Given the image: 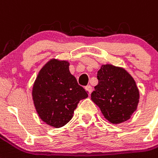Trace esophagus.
Here are the masks:
<instances>
[{
	"label": "esophagus",
	"instance_id": "esophagus-1",
	"mask_svg": "<svg viewBox=\"0 0 158 158\" xmlns=\"http://www.w3.org/2000/svg\"><path fill=\"white\" fill-rule=\"evenodd\" d=\"M85 89L87 90L88 94H89V95H90V93L92 92V87H91V85H86V86L85 87Z\"/></svg>",
	"mask_w": 158,
	"mask_h": 158
}]
</instances>
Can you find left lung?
Here are the masks:
<instances>
[{
  "mask_svg": "<svg viewBox=\"0 0 158 158\" xmlns=\"http://www.w3.org/2000/svg\"><path fill=\"white\" fill-rule=\"evenodd\" d=\"M97 79L91 100L104 117L116 124L129 119L139 101V89L132 76L123 68L106 64L98 71Z\"/></svg>",
  "mask_w": 158,
  "mask_h": 158,
  "instance_id": "obj_1",
  "label": "left lung"
}]
</instances>
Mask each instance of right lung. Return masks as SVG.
<instances>
[{
  "mask_svg": "<svg viewBox=\"0 0 158 158\" xmlns=\"http://www.w3.org/2000/svg\"><path fill=\"white\" fill-rule=\"evenodd\" d=\"M32 96L40 118L48 125L60 128L72 119L79 101L86 98L88 93L71 74L68 61L52 58L38 74Z\"/></svg>",
  "mask_w": 158,
  "mask_h": 158,
  "instance_id": "obj_1",
  "label": "right lung"
}]
</instances>
